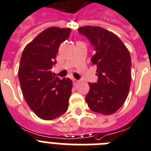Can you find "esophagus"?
Returning a JSON list of instances; mask_svg holds the SVG:
<instances>
[{"instance_id": "34e87169", "label": "esophagus", "mask_w": 151, "mask_h": 151, "mask_svg": "<svg viewBox=\"0 0 151 151\" xmlns=\"http://www.w3.org/2000/svg\"><path fill=\"white\" fill-rule=\"evenodd\" d=\"M72 81H73V84L74 86H76L78 83H79V80H77V79H72Z\"/></svg>"}]
</instances>
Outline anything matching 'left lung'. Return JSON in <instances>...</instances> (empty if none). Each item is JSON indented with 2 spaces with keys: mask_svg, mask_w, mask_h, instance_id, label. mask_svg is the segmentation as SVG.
Instances as JSON below:
<instances>
[{
  "mask_svg": "<svg viewBox=\"0 0 151 151\" xmlns=\"http://www.w3.org/2000/svg\"><path fill=\"white\" fill-rule=\"evenodd\" d=\"M78 31L94 48L91 62L97 68V82L89 83L86 102L93 111L113 114L122 106L129 90L132 67L129 52L116 35L104 28L83 26Z\"/></svg>",
  "mask_w": 151,
  "mask_h": 151,
  "instance_id": "8db88e82",
  "label": "left lung"
}]
</instances>
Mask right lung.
Wrapping results in <instances>:
<instances>
[{"label": "right lung", "mask_w": 151, "mask_h": 151, "mask_svg": "<svg viewBox=\"0 0 151 151\" xmlns=\"http://www.w3.org/2000/svg\"><path fill=\"white\" fill-rule=\"evenodd\" d=\"M71 29L50 27L43 30L24 49L19 64V79L26 103L37 116L52 120L65 114L72 94V82L55 77L51 68L62 42Z\"/></svg>", "instance_id": "1"}]
</instances>
